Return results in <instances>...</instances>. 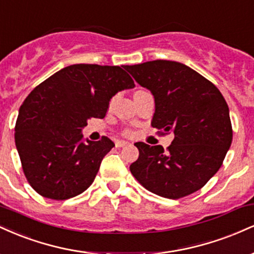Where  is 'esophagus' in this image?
I'll list each match as a JSON object with an SVG mask.
<instances>
[{
  "label": "esophagus",
  "mask_w": 254,
  "mask_h": 254,
  "mask_svg": "<svg viewBox=\"0 0 254 254\" xmlns=\"http://www.w3.org/2000/svg\"><path fill=\"white\" fill-rule=\"evenodd\" d=\"M129 144H130L129 142H127V141H118V142H116V147H117V148L125 147V145H129Z\"/></svg>",
  "instance_id": "34e87169"
}]
</instances>
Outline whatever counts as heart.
I'll use <instances>...</instances> for the list:
<instances>
[{
  "label": "heart",
  "instance_id": "1",
  "mask_svg": "<svg viewBox=\"0 0 254 254\" xmlns=\"http://www.w3.org/2000/svg\"><path fill=\"white\" fill-rule=\"evenodd\" d=\"M137 92H138V90H137Z\"/></svg>",
  "mask_w": 254,
  "mask_h": 254
}]
</instances>
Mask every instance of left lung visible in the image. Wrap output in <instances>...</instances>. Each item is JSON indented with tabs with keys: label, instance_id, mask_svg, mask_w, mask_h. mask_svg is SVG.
Wrapping results in <instances>:
<instances>
[{
	"label": "left lung",
	"instance_id": "1",
	"mask_svg": "<svg viewBox=\"0 0 254 254\" xmlns=\"http://www.w3.org/2000/svg\"><path fill=\"white\" fill-rule=\"evenodd\" d=\"M155 99L151 127L173 133L167 150L137 142L130 166L137 182L153 193L178 199L202 189L220 170L233 139L229 109L214 83L185 64L156 60L125 65Z\"/></svg>",
	"mask_w": 254,
	"mask_h": 254
}]
</instances>
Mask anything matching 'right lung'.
Instances as JSON below:
<instances>
[{
	"label": "right lung",
	"instance_id": "right-lung-1",
	"mask_svg": "<svg viewBox=\"0 0 254 254\" xmlns=\"http://www.w3.org/2000/svg\"><path fill=\"white\" fill-rule=\"evenodd\" d=\"M124 69L72 64L25 99L16 119L15 145L26 179L40 196L68 199L94 182L115 143L106 136L84 141L81 131L88 119L105 117L113 95L135 87Z\"/></svg>",
	"mask_w": 254,
	"mask_h": 254
}]
</instances>
